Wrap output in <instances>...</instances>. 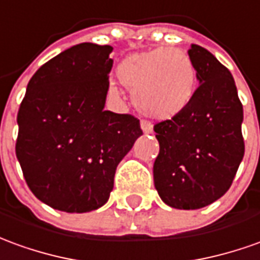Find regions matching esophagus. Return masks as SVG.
Returning <instances> with one entry per match:
<instances>
[{"instance_id": "1", "label": "esophagus", "mask_w": 260, "mask_h": 260, "mask_svg": "<svg viewBox=\"0 0 260 260\" xmlns=\"http://www.w3.org/2000/svg\"><path fill=\"white\" fill-rule=\"evenodd\" d=\"M141 128H142V131L145 134H152V132H153V125L150 124L149 121H146V119H142V121H141Z\"/></svg>"}]
</instances>
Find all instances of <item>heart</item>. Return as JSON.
I'll use <instances>...</instances> for the list:
<instances>
[{
  "label": "heart",
  "instance_id": "obj_1",
  "mask_svg": "<svg viewBox=\"0 0 260 260\" xmlns=\"http://www.w3.org/2000/svg\"><path fill=\"white\" fill-rule=\"evenodd\" d=\"M119 83L131 92L136 107L149 117L169 119L187 110L197 90L193 59L176 48H156L126 56L117 67ZM118 97V88L108 87Z\"/></svg>",
  "mask_w": 260,
  "mask_h": 260
}]
</instances>
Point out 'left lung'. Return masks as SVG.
Wrapping results in <instances>:
<instances>
[{"instance_id":"obj_1","label":"left lung","mask_w":260,"mask_h":260,"mask_svg":"<svg viewBox=\"0 0 260 260\" xmlns=\"http://www.w3.org/2000/svg\"><path fill=\"white\" fill-rule=\"evenodd\" d=\"M188 56L200 81L193 103L153 126L159 141L155 187L179 210L203 208L222 197L245 153L244 108L231 72L199 45H191Z\"/></svg>"}]
</instances>
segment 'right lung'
Wrapping results in <instances>:
<instances>
[{
  "label": "right lung",
  "instance_id": "1",
  "mask_svg": "<svg viewBox=\"0 0 260 260\" xmlns=\"http://www.w3.org/2000/svg\"><path fill=\"white\" fill-rule=\"evenodd\" d=\"M110 45L80 43L38 69L18 111L15 153L30 191L66 212L110 199L119 161L142 135L131 114L104 111Z\"/></svg>",
  "mask_w": 260,
  "mask_h": 260
}]
</instances>
